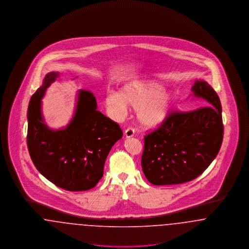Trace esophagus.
<instances>
[{
    "instance_id": "obj_1",
    "label": "esophagus",
    "mask_w": 249,
    "mask_h": 249,
    "mask_svg": "<svg viewBox=\"0 0 249 249\" xmlns=\"http://www.w3.org/2000/svg\"><path fill=\"white\" fill-rule=\"evenodd\" d=\"M134 133H135V130L133 128H128L127 130H125V135H126L127 138L134 136Z\"/></svg>"
}]
</instances>
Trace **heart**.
I'll return each instance as SVG.
<instances>
[{
  "label": "heart",
  "mask_w": 249,
  "mask_h": 249,
  "mask_svg": "<svg viewBox=\"0 0 249 249\" xmlns=\"http://www.w3.org/2000/svg\"><path fill=\"white\" fill-rule=\"evenodd\" d=\"M108 109L117 116L127 112V105L137 110L138 118L145 126H157L168 117L174 97L163 90V86L156 81H134L126 85L121 92L111 91L106 97Z\"/></svg>",
  "instance_id": "obj_1"
}]
</instances>
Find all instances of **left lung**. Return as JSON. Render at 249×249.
I'll return each instance as SVG.
<instances>
[{"label": "left lung", "mask_w": 249, "mask_h": 249, "mask_svg": "<svg viewBox=\"0 0 249 249\" xmlns=\"http://www.w3.org/2000/svg\"><path fill=\"white\" fill-rule=\"evenodd\" d=\"M192 91L205 107L173 111L143 137L142 172L153 185L182 184L198 178L220 149L224 133L220 100L205 81H196Z\"/></svg>", "instance_id": "obj_1"}]
</instances>
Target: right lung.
Returning a JSON list of instances; mask_svg holds the SVG:
<instances>
[{"label": "right lung", "mask_w": 249, "mask_h": 249, "mask_svg": "<svg viewBox=\"0 0 249 249\" xmlns=\"http://www.w3.org/2000/svg\"><path fill=\"white\" fill-rule=\"evenodd\" d=\"M59 72H49L32 96L28 107L27 144L36 169L54 185L69 191L94 188L114 143L122 137L119 124L97 110L94 94L79 90L71 123L52 130L45 124L41 100Z\"/></svg>", "instance_id": "obj_1"}]
</instances>
